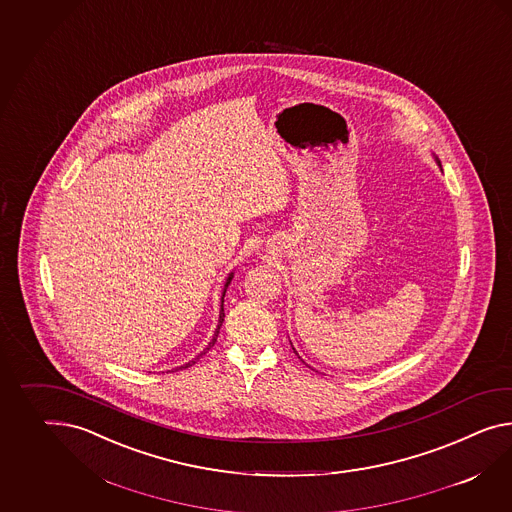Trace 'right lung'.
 Here are the masks:
<instances>
[{
  "label": "right lung",
  "instance_id": "add662e5",
  "mask_svg": "<svg viewBox=\"0 0 512 512\" xmlns=\"http://www.w3.org/2000/svg\"><path fill=\"white\" fill-rule=\"evenodd\" d=\"M232 276H234V273H232V275L228 276V280H226V284H224L223 301H221V314H219V325H217V328H215V334H213V338H211L210 343H208V347H206V349H204V351H202V353L198 354V356H197V358H195V360H191V362H187V364H185V366L180 367V369H184V367H189V366H193V364H197L198 358H200V356H204V354L208 353V351H210L211 347H213V345H215V341H217V336H219V328H221V325H223V321H224V306H223L224 293H226V288H228V284H230V280H232Z\"/></svg>",
  "mask_w": 512,
  "mask_h": 512
}]
</instances>
